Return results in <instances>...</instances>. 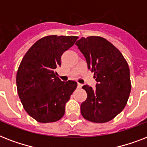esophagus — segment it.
Here are the masks:
<instances>
[{
    "label": "esophagus",
    "instance_id": "34e87169",
    "mask_svg": "<svg viewBox=\"0 0 147 147\" xmlns=\"http://www.w3.org/2000/svg\"><path fill=\"white\" fill-rule=\"evenodd\" d=\"M82 86H83V84H81V83H77V87H78V88H81V87H82Z\"/></svg>",
    "mask_w": 147,
    "mask_h": 147
}]
</instances>
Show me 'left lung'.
<instances>
[{"label": "left lung", "mask_w": 147, "mask_h": 147, "mask_svg": "<svg viewBox=\"0 0 147 147\" xmlns=\"http://www.w3.org/2000/svg\"><path fill=\"white\" fill-rule=\"evenodd\" d=\"M75 45L97 82L94 90L83 86L87 98L80 105L81 115L95 123L112 120L124 109L131 92L128 64L120 51L102 37H82Z\"/></svg>", "instance_id": "left-lung-1"}]
</instances>
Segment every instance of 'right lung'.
I'll return each mask as SVG.
<instances>
[{"label":"right lung","mask_w":147,"mask_h":147,"mask_svg":"<svg viewBox=\"0 0 147 147\" xmlns=\"http://www.w3.org/2000/svg\"><path fill=\"white\" fill-rule=\"evenodd\" d=\"M77 36H49L38 40L24 55L16 74L19 97L27 113L37 121L60 120L77 82L61 81L55 72L64 51Z\"/></svg>","instance_id":"right-lung-1"}]
</instances>
